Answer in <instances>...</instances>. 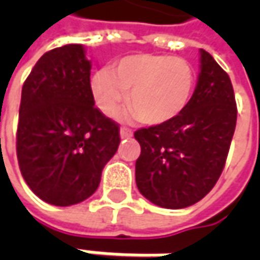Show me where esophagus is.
Listing matches in <instances>:
<instances>
[{
	"label": "esophagus",
	"mask_w": 260,
	"mask_h": 260,
	"mask_svg": "<svg viewBox=\"0 0 260 260\" xmlns=\"http://www.w3.org/2000/svg\"><path fill=\"white\" fill-rule=\"evenodd\" d=\"M133 136V132L130 130V128H127V127H121L120 128V137L121 139H128V137H132Z\"/></svg>",
	"instance_id": "esophagus-1"
}]
</instances>
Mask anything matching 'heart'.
Returning a JSON list of instances; mask_svg holds the SVG:
<instances>
[{
    "label": "heart",
    "mask_w": 260,
    "mask_h": 260,
    "mask_svg": "<svg viewBox=\"0 0 260 260\" xmlns=\"http://www.w3.org/2000/svg\"><path fill=\"white\" fill-rule=\"evenodd\" d=\"M195 84L197 71L184 57L135 53L115 60L110 71L95 72L91 91L105 115H114L127 100L132 104L125 113L128 118L162 125L184 113Z\"/></svg>",
    "instance_id": "1"
}]
</instances>
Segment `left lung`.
Masks as SVG:
<instances>
[{
    "label": "left lung",
    "mask_w": 260,
    "mask_h": 260,
    "mask_svg": "<svg viewBox=\"0 0 260 260\" xmlns=\"http://www.w3.org/2000/svg\"><path fill=\"white\" fill-rule=\"evenodd\" d=\"M200 75L179 117L135 133L142 153L136 184L150 203L178 210L198 203L218 181L235 135L237 108L229 75L200 50Z\"/></svg>",
    "instance_id": "left-lung-1"
}]
</instances>
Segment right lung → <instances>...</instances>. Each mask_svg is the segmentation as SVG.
Listing matches in <instances>:
<instances>
[{
	"instance_id": "obj_1",
	"label": "right lung",
	"mask_w": 260,
	"mask_h": 260,
	"mask_svg": "<svg viewBox=\"0 0 260 260\" xmlns=\"http://www.w3.org/2000/svg\"><path fill=\"white\" fill-rule=\"evenodd\" d=\"M82 45L56 47L27 76L18 111L17 159L30 189L68 207L94 194L120 145V127L95 107Z\"/></svg>"
}]
</instances>
